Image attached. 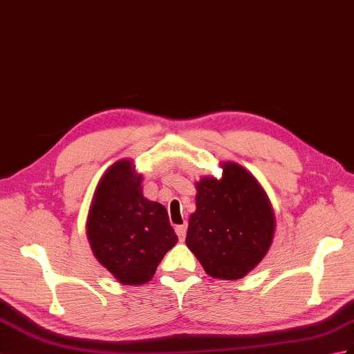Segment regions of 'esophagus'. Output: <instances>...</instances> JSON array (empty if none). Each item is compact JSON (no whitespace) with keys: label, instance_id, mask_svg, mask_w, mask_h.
<instances>
[{"label":"esophagus","instance_id":"34e87169","mask_svg":"<svg viewBox=\"0 0 354 354\" xmlns=\"http://www.w3.org/2000/svg\"><path fill=\"white\" fill-rule=\"evenodd\" d=\"M176 234L179 236V241H184L185 240V235H187V225H179L176 226Z\"/></svg>","mask_w":354,"mask_h":354}]
</instances>
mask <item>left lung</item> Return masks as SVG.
Instances as JSON below:
<instances>
[{"label":"left lung","instance_id":"8db88e82","mask_svg":"<svg viewBox=\"0 0 354 354\" xmlns=\"http://www.w3.org/2000/svg\"><path fill=\"white\" fill-rule=\"evenodd\" d=\"M221 178L202 176L196 185V211L188 218L187 248L207 274L238 281L264 259L276 231L274 209L249 170L220 162Z\"/></svg>","mask_w":354,"mask_h":354}]
</instances>
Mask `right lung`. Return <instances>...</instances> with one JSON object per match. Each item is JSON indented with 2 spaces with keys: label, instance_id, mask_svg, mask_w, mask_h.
<instances>
[{
  "label": "right lung",
  "instance_id": "1",
  "mask_svg": "<svg viewBox=\"0 0 354 354\" xmlns=\"http://www.w3.org/2000/svg\"><path fill=\"white\" fill-rule=\"evenodd\" d=\"M133 160L105 170L90 202L86 232L95 258L122 285H143L178 243L166 208L143 196Z\"/></svg>",
  "mask_w": 354,
  "mask_h": 354
}]
</instances>
